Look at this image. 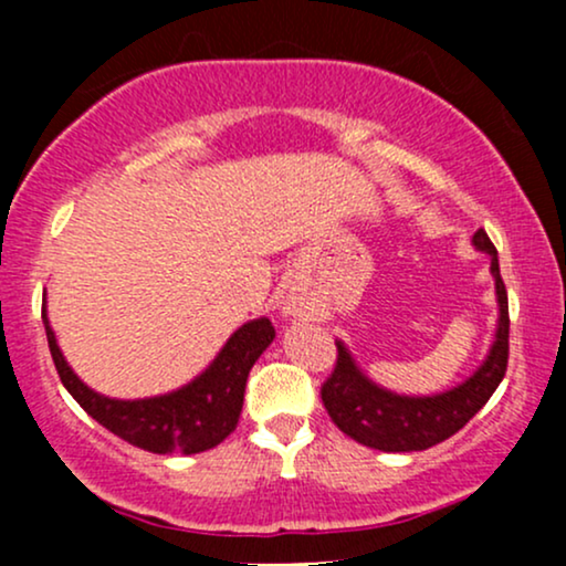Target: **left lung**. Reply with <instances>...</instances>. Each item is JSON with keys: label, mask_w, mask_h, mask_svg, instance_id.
<instances>
[{"label": "left lung", "mask_w": 566, "mask_h": 566, "mask_svg": "<svg viewBox=\"0 0 566 566\" xmlns=\"http://www.w3.org/2000/svg\"><path fill=\"white\" fill-rule=\"evenodd\" d=\"M473 247L490 255L497 292V329L484 365L469 380L433 396H401L375 386L356 367L340 340L333 375L324 380L322 401L333 423L359 444L382 452H418L458 433L495 394L509 367V292L500 279L497 250L484 229L473 233Z\"/></svg>", "instance_id": "obj_1"}]
</instances>
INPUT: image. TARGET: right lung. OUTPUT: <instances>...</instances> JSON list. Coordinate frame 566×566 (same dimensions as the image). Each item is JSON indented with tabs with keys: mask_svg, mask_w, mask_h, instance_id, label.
Segmentation results:
<instances>
[{
	"mask_svg": "<svg viewBox=\"0 0 566 566\" xmlns=\"http://www.w3.org/2000/svg\"><path fill=\"white\" fill-rule=\"evenodd\" d=\"M42 322L61 382L84 412L133 447L157 454H197L212 450L229 437L242 415L247 375L276 335L274 324L265 316L247 322L197 380L165 396L122 401L84 386L57 348L48 311H42Z\"/></svg>",
	"mask_w": 566,
	"mask_h": 566,
	"instance_id": "right-lung-1",
	"label": "right lung"
}]
</instances>
